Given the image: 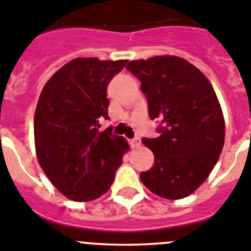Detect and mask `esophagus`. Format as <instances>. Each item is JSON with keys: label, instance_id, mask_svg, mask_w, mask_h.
<instances>
[{"label": "esophagus", "instance_id": "1", "mask_svg": "<svg viewBox=\"0 0 251 251\" xmlns=\"http://www.w3.org/2000/svg\"><path fill=\"white\" fill-rule=\"evenodd\" d=\"M130 145L132 149H137V147L141 146V140H140L139 137H135V139L130 140Z\"/></svg>", "mask_w": 251, "mask_h": 251}]
</instances>
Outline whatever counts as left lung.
Wrapping results in <instances>:
<instances>
[{"label": "left lung", "mask_w": 251, "mask_h": 251, "mask_svg": "<svg viewBox=\"0 0 251 251\" xmlns=\"http://www.w3.org/2000/svg\"><path fill=\"white\" fill-rule=\"evenodd\" d=\"M141 81L150 118L160 119V136L142 139L154 165L140 175L156 196L182 200L210 175L224 146L226 123L212 84L198 68L176 55L131 60L126 65Z\"/></svg>", "instance_id": "8db88e82"}]
</instances>
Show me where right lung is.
Returning a JSON list of instances; mask_svg holds the SVG:
<instances>
[{"label": "right lung", "instance_id": "obj_1", "mask_svg": "<svg viewBox=\"0 0 251 251\" xmlns=\"http://www.w3.org/2000/svg\"><path fill=\"white\" fill-rule=\"evenodd\" d=\"M126 59L75 58L50 76L34 114V145L42 170L67 198L89 202L111 187L128 151L126 139L99 131L109 119L106 89Z\"/></svg>", "mask_w": 251, "mask_h": 251}]
</instances>
